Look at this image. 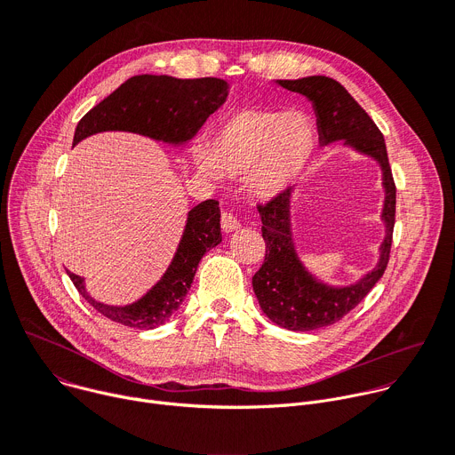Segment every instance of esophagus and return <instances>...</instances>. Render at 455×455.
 Masks as SVG:
<instances>
[{"label":"esophagus","instance_id":"1","mask_svg":"<svg viewBox=\"0 0 455 455\" xmlns=\"http://www.w3.org/2000/svg\"><path fill=\"white\" fill-rule=\"evenodd\" d=\"M221 228H223V232L228 234V232H234V230L241 228V223H239V220L234 214L223 212L221 214Z\"/></svg>","mask_w":455,"mask_h":455}]
</instances>
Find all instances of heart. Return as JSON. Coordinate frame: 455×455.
<instances>
[{"instance_id": "obj_1", "label": "heart", "mask_w": 455, "mask_h": 455, "mask_svg": "<svg viewBox=\"0 0 455 455\" xmlns=\"http://www.w3.org/2000/svg\"><path fill=\"white\" fill-rule=\"evenodd\" d=\"M316 144L313 120L302 111L246 108L221 120L196 164L207 174L244 176L270 196L284 190L309 164Z\"/></svg>"}]
</instances>
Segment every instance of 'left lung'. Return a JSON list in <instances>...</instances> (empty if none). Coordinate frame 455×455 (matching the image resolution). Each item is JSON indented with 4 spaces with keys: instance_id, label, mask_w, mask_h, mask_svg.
<instances>
[{
    "instance_id": "8db88e82",
    "label": "left lung",
    "mask_w": 455,
    "mask_h": 455,
    "mask_svg": "<svg viewBox=\"0 0 455 455\" xmlns=\"http://www.w3.org/2000/svg\"><path fill=\"white\" fill-rule=\"evenodd\" d=\"M277 83L313 102L322 146L344 140L346 146L372 156L381 165L383 172L385 205L381 218L387 234L379 248V261L372 272L351 286L333 288L322 284L307 274L299 261L290 228L291 187L279 192L268 204L257 205L263 221V239L267 243L265 263L251 277L259 306L281 328L311 331L339 322L355 309L381 279L391 257L396 220V185L381 132L340 83L323 76Z\"/></svg>"
}]
</instances>
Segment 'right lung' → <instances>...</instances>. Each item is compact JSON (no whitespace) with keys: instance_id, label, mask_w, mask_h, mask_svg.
I'll use <instances>...</instances> for the list:
<instances>
[{"instance_id":"add662e5","label":"right lung","mask_w":455,"mask_h":455,"mask_svg":"<svg viewBox=\"0 0 455 455\" xmlns=\"http://www.w3.org/2000/svg\"><path fill=\"white\" fill-rule=\"evenodd\" d=\"M223 79H176L169 76H135L92 108L77 124L74 146L100 132H132L167 144H185L225 102ZM220 204L202 202L188 212L187 225L164 277L137 302L108 306L86 293L84 279L68 272L77 291L106 318L127 328L155 330L183 302L194 274L207 250L221 243Z\"/></svg>"}]
</instances>
